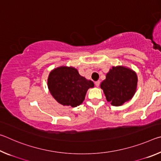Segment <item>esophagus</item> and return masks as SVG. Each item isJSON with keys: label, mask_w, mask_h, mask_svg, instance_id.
<instances>
[{"label": "esophagus", "mask_w": 161, "mask_h": 161, "mask_svg": "<svg viewBox=\"0 0 161 161\" xmlns=\"http://www.w3.org/2000/svg\"><path fill=\"white\" fill-rule=\"evenodd\" d=\"M99 84H100V81H95V85H96L97 87L99 86Z\"/></svg>", "instance_id": "34e87169"}]
</instances>
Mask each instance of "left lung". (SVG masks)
I'll return each mask as SVG.
<instances>
[{"instance_id":"8db88e82","label":"left lung","mask_w":161,"mask_h":161,"mask_svg":"<svg viewBox=\"0 0 161 161\" xmlns=\"http://www.w3.org/2000/svg\"><path fill=\"white\" fill-rule=\"evenodd\" d=\"M137 82V75L134 71L124 66H117L110 69L100 86L107 102L119 107L132 99Z\"/></svg>"}]
</instances>
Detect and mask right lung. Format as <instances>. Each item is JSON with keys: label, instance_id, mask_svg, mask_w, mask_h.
Here are the masks:
<instances>
[{"label": "right lung", "instance_id": "1", "mask_svg": "<svg viewBox=\"0 0 161 161\" xmlns=\"http://www.w3.org/2000/svg\"><path fill=\"white\" fill-rule=\"evenodd\" d=\"M47 85L50 94L58 103L76 107L83 102L87 90L94 84L81 77L75 67L62 66L51 71Z\"/></svg>", "mask_w": 161, "mask_h": 161}]
</instances>
